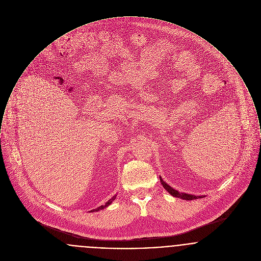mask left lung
Listing matches in <instances>:
<instances>
[{"label":"left lung","mask_w":261,"mask_h":261,"mask_svg":"<svg viewBox=\"0 0 261 261\" xmlns=\"http://www.w3.org/2000/svg\"><path fill=\"white\" fill-rule=\"evenodd\" d=\"M160 181H161V185L164 187L165 190L174 197H178V198H181V199H185V200H193V199L204 197V195H193V194H189V193H186V192H178L177 190L170 187L166 181L162 179L161 177H160Z\"/></svg>","instance_id":"1"}]
</instances>
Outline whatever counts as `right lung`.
Wrapping results in <instances>:
<instances>
[{
  "label": "right lung",
  "instance_id": "add662e5",
  "mask_svg": "<svg viewBox=\"0 0 261 261\" xmlns=\"http://www.w3.org/2000/svg\"><path fill=\"white\" fill-rule=\"evenodd\" d=\"M116 196L117 195H114L111 199H109L106 203H105V205H101L99 206V207H97L96 209H93V210H91L90 212H96V211H99V210H102V209H104V208H106V207H108V206L110 205L111 203L115 200V198H116Z\"/></svg>",
  "mask_w": 261,
  "mask_h": 261
}]
</instances>
